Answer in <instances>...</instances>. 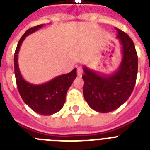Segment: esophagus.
Wrapping results in <instances>:
<instances>
[{"instance_id": "1", "label": "esophagus", "mask_w": 150, "mask_h": 150, "mask_svg": "<svg viewBox=\"0 0 150 150\" xmlns=\"http://www.w3.org/2000/svg\"><path fill=\"white\" fill-rule=\"evenodd\" d=\"M82 73H83V70H82V68H81V67H79V68H77V75H78V76L81 77V76L82 75Z\"/></svg>"}]
</instances>
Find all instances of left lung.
Returning a JSON list of instances; mask_svg holds the SVG:
<instances>
[{
	"instance_id": "obj_1",
	"label": "left lung",
	"mask_w": 150,
	"mask_h": 150,
	"mask_svg": "<svg viewBox=\"0 0 150 150\" xmlns=\"http://www.w3.org/2000/svg\"><path fill=\"white\" fill-rule=\"evenodd\" d=\"M122 48V59L118 69L111 75H103L83 67V95L92 109L109 113L121 107L132 93L138 72V56L132 40L115 28Z\"/></svg>"
}]
</instances>
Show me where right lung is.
I'll list each match as a JSON object with an SVG mask.
<instances>
[{
  "instance_id": "obj_1",
  "label": "right lung",
  "mask_w": 150,
  "mask_h": 150,
  "mask_svg": "<svg viewBox=\"0 0 150 150\" xmlns=\"http://www.w3.org/2000/svg\"><path fill=\"white\" fill-rule=\"evenodd\" d=\"M43 25H39L27 30L18 43L14 56L15 75L18 90L25 104L33 110L41 115H52L58 112L65 102L66 94L73 81L77 77L76 68L71 72L59 75L49 82L40 85L31 84L22 76L18 64V54L22 42L27 36L41 29Z\"/></svg>"
}]
</instances>
